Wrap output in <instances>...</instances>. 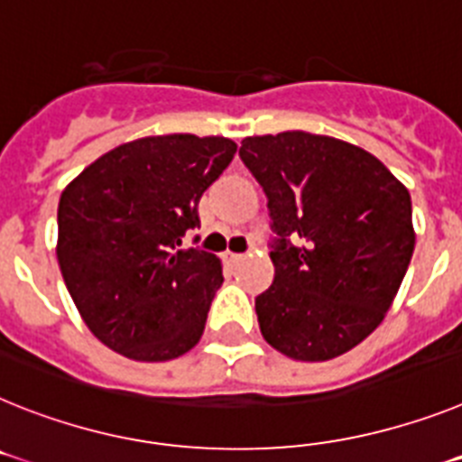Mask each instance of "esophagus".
Returning <instances> with one entry per match:
<instances>
[{"label": "esophagus", "instance_id": "34e87169", "mask_svg": "<svg viewBox=\"0 0 462 462\" xmlns=\"http://www.w3.org/2000/svg\"><path fill=\"white\" fill-rule=\"evenodd\" d=\"M243 257H245V254H240V252H224V259H226V262H240Z\"/></svg>", "mask_w": 462, "mask_h": 462}]
</instances>
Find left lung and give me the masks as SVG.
<instances>
[{"label": "left lung", "mask_w": 462, "mask_h": 462, "mask_svg": "<svg viewBox=\"0 0 462 462\" xmlns=\"http://www.w3.org/2000/svg\"><path fill=\"white\" fill-rule=\"evenodd\" d=\"M240 159L269 199L273 285L254 299L263 338L291 360L348 353L381 325L411 262L407 187L337 137H245Z\"/></svg>", "instance_id": "8db88e82"}]
</instances>
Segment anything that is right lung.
Wrapping results in <instances>:
<instances>
[{
    "label": "right lung",
    "mask_w": 462,
    "mask_h": 462,
    "mask_svg": "<svg viewBox=\"0 0 462 462\" xmlns=\"http://www.w3.org/2000/svg\"><path fill=\"white\" fill-rule=\"evenodd\" d=\"M236 149L228 137H142L67 184L58 203V263L79 313L107 348L165 362L200 341L224 282L222 263L180 245L200 226V196Z\"/></svg>",
    "instance_id": "obj_1"
}]
</instances>
